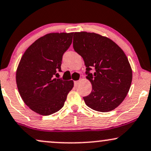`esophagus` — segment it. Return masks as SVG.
I'll return each mask as SVG.
<instances>
[{
    "label": "esophagus",
    "instance_id": "esophagus-1",
    "mask_svg": "<svg viewBox=\"0 0 151 151\" xmlns=\"http://www.w3.org/2000/svg\"><path fill=\"white\" fill-rule=\"evenodd\" d=\"M78 82H79V81H74V86H77V85L78 84Z\"/></svg>",
    "mask_w": 151,
    "mask_h": 151
}]
</instances>
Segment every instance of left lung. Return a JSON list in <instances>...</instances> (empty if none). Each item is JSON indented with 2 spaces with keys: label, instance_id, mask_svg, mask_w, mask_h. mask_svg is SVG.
Masks as SVG:
<instances>
[{
  "label": "left lung",
  "instance_id": "8db88e82",
  "mask_svg": "<svg viewBox=\"0 0 151 151\" xmlns=\"http://www.w3.org/2000/svg\"><path fill=\"white\" fill-rule=\"evenodd\" d=\"M74 50L83 58L86 79L92 91L83 98L86 105L99 112L114 110L124 101L132 81V70L126 55L111 39L95 33L75 32ZM95 70L93 74L90 71Z\"/></svg>",
  "mask_w": 151,
  "mask_h": 151
}]
</instances>
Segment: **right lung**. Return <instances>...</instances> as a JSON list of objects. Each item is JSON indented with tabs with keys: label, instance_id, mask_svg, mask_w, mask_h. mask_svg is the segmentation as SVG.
<instances>
[{
	"label": "right lung",
	"instance_id": "1",
	"mask_svg": "<svg viewBox=\"0 0 151 151\" xmlns=\"http://www.w3.org/2000/svg\"><path fill=\"white\" fill-rule=\"evenodd\" d=\"M74 33H50L27 49L16 72L19 93L27 106L41 115H50L63 108L72 80L55 76L61 72L63 55L70 48Z\"/></svg>",
	"mask_w": 151,
	"mask_h": 151
}]
</instances>
